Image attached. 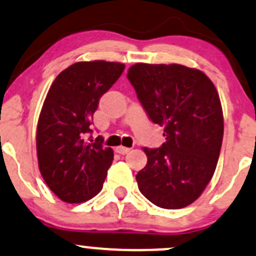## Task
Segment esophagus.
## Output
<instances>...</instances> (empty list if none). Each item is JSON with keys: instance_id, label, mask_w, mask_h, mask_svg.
Returning <instances> with one entry per match:
<instances>
[{"instance_id": "1", "label": "esophagus", "mask_w": 256, "mask_h": 256, "mask_svg": "<svg viewBox=\"0 0 256 256\" xmlns=\"http://www.w3.org/2000/svg\"><path fill=\"white\" fill-rule=\"evenodd\" d=\"M116 152H117L118 154L126 155V154H128L129 152H130V149H129V148H126V146H117V148H116Z\"/></svg>"}]
</instances>
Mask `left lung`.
Segmentation results:
<instances>
[{
	"label": "left lung",
	"instance_id": "left-lung-1",
	"mask_svg": "<svg viewBox=\"0 0 256 256\" xmlns=\"http://www.w3.org/2000/svg\"><path fill=\"white\" fill-rule=\"evenodd\" d=\"M127 78L166 139L159 149H143L148 162L136 176L139 190L158 207L188 206L204 191L220 158L224 122L217 88L201 70L180 64L136 62Z\"/></svg>",
	"mask_w": 256,
	"mask_h": 256
}]
</instances>
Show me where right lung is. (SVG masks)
<instances>
[{
  "instance_id": "1",
  "label": "right lung",
  "mask_w": 256,
  "mask_h": 256,
  "mask_svg": "<svg viewBox=\"0 0 256 256\" xmlns=\"http://www.w3.org/2000/svg\"><path fill=\"white\" fill-rule=\"evenodd\" d=\"M126 65L104 60L78 62L62 70L46 94L36 127V156L48 187L68 204H81L104 186L113 150L85 139L102 94ZM92 142V140H91Z\"/></svg>"
}]
</instances>
